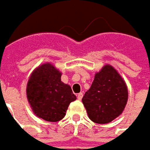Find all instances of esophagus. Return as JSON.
Here are the masks:
<instances>
[{
  "label": "esophagus",
  "instance_id": "1",
  "mask_svg": "<svg viewBox=\"0 0 150 150\" xmlns=\"http://www.w3.org/2000/svg\"><path fill=\"white\" fill-rule=\"evenodd\" d=\"M77 98H78V99L81 100V99H82V98H83V93H82V92L79 93V94L77 95Z\"/></svg>",
  "mask_w": 150,
  "mask_h": 150
}]
</instances>
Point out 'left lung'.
I'll list each match as a JSON object with an SVG mask.
<instances>
[{
  "label": "left lung",
  "instance_id": "8db88e82",
  "mask_svg": "<svg viewBox=\"0 0 150 150\" xmlns=\"http://www.w3.org/2000/svg\"><path fill=\"white\" fill-rule=\"evenodd\" d=\"M127 100L128 90L125 82L109 65L96 73L91 88L82 98L90 119L100 124L117 118L124 110Z\"/></svg>",
  "mask_w": 150,
  "mask_h": 150
}]
</instances>
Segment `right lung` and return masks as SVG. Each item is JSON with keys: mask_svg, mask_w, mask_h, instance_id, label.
<instances>
[{"mask_svg": "<svg viewBox=\"0 0 150 150\" xmlns=\"http://www.w3.org/2000/svg\"><path fill=\"white\" fill-rule=\"evenodd\" d=\"M27 95L36 116L48 121L64 118L69 104L77 99L71 88L61 81V73L51 64H44L32 73Z\"/></svg>", "mask_w": 150, "mask_h": 150, "instance_id": "obj_1", "label": "right lung"}]
</instances>
